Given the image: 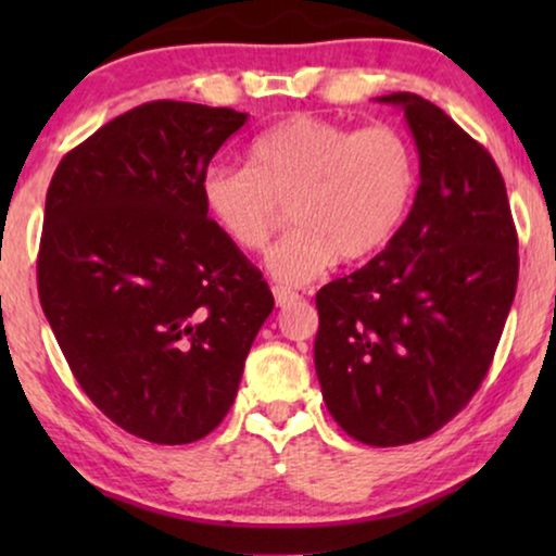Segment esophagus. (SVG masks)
<instances>
[{"label":"esophagus","instance_id":"1","mask_svg":"<svg viewBox=\"0 0 556 556\" xmlns=\"http://www.w3.org/2000/svg\"><path fill=\"white\" fill-rule=\"evenodd\" d=\"M273 299H276L278 306H288V303L299 301L301 295L291 291V288H283V286H273Z\"/></svg>","mask_w":556,"mask_h":556}]
</instances>
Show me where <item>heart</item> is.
I'll return each mask as SVG.
<instances>
[{
	"label": "heart",
	"mask_w": 556,
	"mask_h": 556,
	"mask_svg": "<svg viewBox=\"0 0 556 556\" xmlns=\"http://www.w3.org/2000/svg\"><path fill=\"white\" fill-rule=\"evenodd\" d=\"M415 192V151L394 126L354 128L291 116L250 143L248 166L212 164L200 181L212 225L245 253H263L283 217L293 227L265 257L278 283L306 286L339 257L384 248Z\"/></svg>",
	"instance_id": "obj_1"
}]
</instances>
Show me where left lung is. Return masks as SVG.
<instances>
[{"label":"left lung","mask_w":556,"mask_h":556,"mask_svg":"<svg viewBox=\"0 0 556 556\" xmlns=\"http://www.w3.org/2000/svg\"><path fill=\"white\" fill-rule=\"evenodd\" d=\"M420 156L413 210L377 257L316 293L314 364L354 440L415 443L453 420L491 367L519 280L496 162L435 103L392 93Z\"/></svg>","instance_id":"1"}]
</instances>
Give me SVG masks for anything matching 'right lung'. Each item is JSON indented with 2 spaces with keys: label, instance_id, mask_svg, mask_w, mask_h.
Returning a JSON list of instances; mask_svg holds the SVG:
<instances>
[{
  "label": "right lung",
  "instance_id": "right-lung-1",
  "mask_svg": "<svg viewBox=\"0 0 556 556\" xmlns=\"http://www.w3.org/2000/svg\"><path fill=\"white\" fill-rule=\"evenodd\" d=\"M248 113L151 101L109 121L52 174L37 257L50 329L105 417L159 445L194 443L238 394L273 311L200 181Z\"/></svg>",
  "mask_w": 556,
  "mask_h": 556
}]
</instances>
